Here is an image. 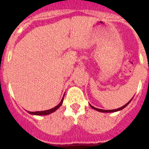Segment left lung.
Wrapping results in <instances>:
<instances>
[{
	"label": "left lung",
	"mask_w": 149,
	"mask_h": 149,
	"mask_svg": "<svg viewBox=\"0 0 149 149\" xmlns=\"http://www.w3.org/2000/svg\"><path fill=\"white\" fill-rule=\"evenodd\" d=\"M131 101H132V99H131L130 101H129V102H128V103H127V104H125L124 106L121 107V108H117V109H115V110H103V109H99V108H95V107H93V106H92V105H91V104H90V106H91V108H93V109H95V110L97 111H100V112H115V111H118L122 110V109H123L124 108H125V107L127 106V105H128V104H129V103H130Z\"/></svg>",
	"instance_id": "obj_1"
}]
</instances>
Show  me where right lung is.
I'll list each match as a JSON object with an SVG mask.
<instances>
[{"instance_id": "right-lung-1", "label": "right lung", "mask_w": 149, "mask_h": 149, "mask_svg": "<svg viewBox=\"0 0 149 149\" xmlns=\"http://www.w3.org/2000/svg\"><path fill=\"white\" fill-rule=\"evenodd\" d=\"M64 96H65V95H64ZM63 99H64V97H63V98L61 99V101L60 103H59V104H58L57 106H55L54 108H52V109H49V110H46V111H34V112H32V111H28V113L31 114V115H49V114H51V113L57 110L58 108H60L61 105L63 103Z\"/></svg>"}]
</instances>
